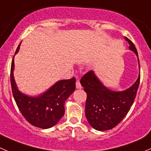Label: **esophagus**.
<instances>
[{"label": "esophagus", "instance_id": "obj_1", "mask_svg": "<svg viewBox=\"0 0 151 151\" xmlns=\"http://www.w3.org/2000/svg\"><path fill=\"white\" fill-rule=\"evenodd\" d=\"M76 87H77V88H78V89L82 88V86H81V84H80V83L79 80H77V82H76Z\"/></svg>", "mask_w": 151, "mask_h": 151}]
</instances>
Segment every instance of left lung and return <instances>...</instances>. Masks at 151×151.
I'll return each instance as SVG.
<instances>
[{
  "mask_svg": "<svg viewBox=\"0 0 151 151\" xmlns=\"http://www.w3.org/2000/svg\"><path fill=\"white\" fill-rule=\"evenodd\" d=\"M129 49L138 58L134 43L126 37ZM140 81V72L137 81L130 88L122 91H115L105 87L94 71H90L81 78L80 83L87 93L86 116L89 125L97 131H107L116 127L123 119L133 105Z\"/></svg>",
  "mask_w": 151,
  "mask_h": 151,
  "instance_id": "8db88e82",
  "label": "left lung"
}]
</instances>
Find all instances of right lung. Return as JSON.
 Wrapping results in <instances>:
<instances>
[{"label": "right lung", "instance_id": "add662e5", "mask_svg": "<svg viewBox=\"0 0 151 151\" xmlns=\"http://www.w3.org/2000/svg\"><path fill=\"white\" fill-rule=\"evenodd\" d=\"M20 43L15 54L18 52ZM14 57L11 65L12 90L14 99L25 119L37 128L47 129L56 125L65 113V102L74 91L75 77L59 80L46 91L37 96L24 94L17 88L14 78Z\"/></svg>", "mask_w": 151, "mask_h": 151}]
</instances>
